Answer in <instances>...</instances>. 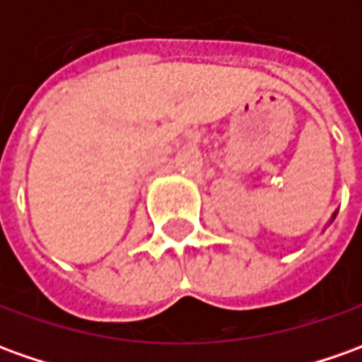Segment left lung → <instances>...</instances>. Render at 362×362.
Masks as SVG:
<instances>
[{
	"label": "left lung",
	"instance_id": "obj_1",
	"mask_svg": "<svg viewBox=\"0 0 362 362\" xmlns=\"http://www.w3.org/2000/svg\"><path fill=\"white\" fill-rule=\"evenodd\" d=\"M335 216H337V212L333 214V216H331V222H333V220H335Z\"/></svg>",
	"mask_w": 362,
	"mask_h": 362
}]
</instances>
